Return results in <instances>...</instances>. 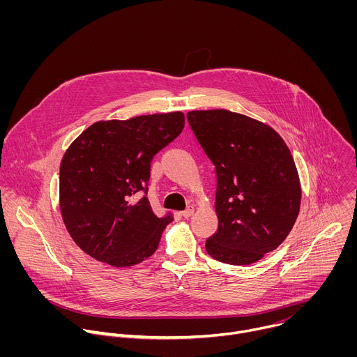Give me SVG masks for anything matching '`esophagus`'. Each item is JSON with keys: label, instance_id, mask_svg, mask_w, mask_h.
Wrapping results in <instances>:
<instances>
[{"label": "esophagus", "instance_id": "1", "mask_svg": "<svg viewBox=\"0 0 357 357\" xmlns=\"http://www.w3.org/2000/svg\"><path fill=\"white\" fill-rule=\"evenodd\" d=\"M193 211H195L193 206H188L183 212H181V216H183V218H190V216L193 215Z\"/></svg>", "mask_w": 357, "mask_h": 357}]
</instances>
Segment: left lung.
Returning a JSON list of instances; mask_svg holds the SVG:
<instances>
[{"mask_svg": "<svg viewBox=\"0 0 357 357\" xmlns=\"http://www.w3.org/2000/svg\"><path fill=\"white\" fill-rule=\"evenodd\" d=\"M186 119L216 172L219 226L206 251L226 264L256 263L285 240L299 213L291 152L271 127L229 110L189 112Z\"/></svg>", "mask_w": 357, "mask_h": 357, "instance_id": "8db88e82", "label": "left lung"}]
</instances>
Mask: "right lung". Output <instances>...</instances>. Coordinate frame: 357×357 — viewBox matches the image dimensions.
Wrapping results in <instances>:
<instances>
[{
    "label": "right lung",
    "mask_w": 357,
    "mask_h": 357,
    "mask_svg": "<svg viewBox=\"0 0 357 357\" xmlns=\"http://www.w3.org/2000/svg\"><path fill=\"white\" fill-rule=\"evenodd\" d=\"M181 112L98 121L61 164V212L75 243L93 259L134 266L155 252L171 216L151 211V162L183 130Z\"/></svg>",
    "instance_id": "add662e5"
}]
</instances>
